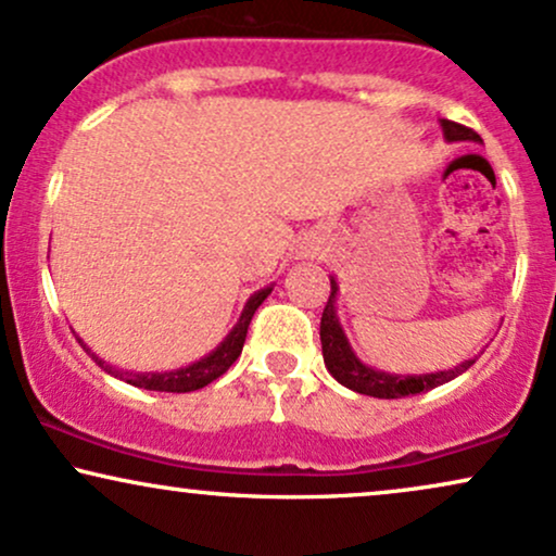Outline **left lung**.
Listing matches in <instances>:
<instances>
[{"instance_id":"1","label":"left lung","mask_w":556,"mask_h":556,"mask_svg":"<svg viewBox=\"0 0 556 556\" xmlns=\"http://www.w3.org/2000/svg\"><path fill=\"white\" fill-rule=\"evenodd\" d=\"M445 141H482L479 134L471 128L462 126L454 121H441ZM332 293L327 299L325 312H321V325H319V340H321V355H325L327 371L334 376V381H340L342 387L353 389V392L366 394V396H379V400H400V396H413L428 389L441 387V383L456 379L464 371H469V366H475L477 358H469L458 366L448 368V371H435V374H389L381 368L366 366L358 355L353 353L351 342L345 338L340 317H338V280L330 276Z\"/></svg>"}]
</instances>
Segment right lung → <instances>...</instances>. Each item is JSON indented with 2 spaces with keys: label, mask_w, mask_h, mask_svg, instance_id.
<instances>
[{
  "label": "right lung",
  "mask_w": 556,
  "mask_h": 556,
  "mask_svg": "<svg viewBox=\"0 0 556 556\" xmlns=\"http://www.w3.org/2000/svg\"><path fill=\"white\" fill-rule=\"evenodd\" d=\"M273 286H265V289H260L252 293L250 299H247L242 314H239L237 325L231 327V332L226 334V338L218 342V345L211 351L208 355H203L201 361L190 363V366H182V368H175V371H149V374H139V371H123V368H115L111 363H105L100 358L98 353H92L89 348L81 342V348L92 355V361L98 363L105 374L115 376V379L131 383V387H139V389H149V392H175V394H185V392H195V389H203L208 387L211 381H216L218 376L229 371V366L239 358V353H242L244 348V338H247V327H250L252 321V314L257 312V306L263 304V301L270 296Z\"/></svg>",
  "instance_id": "right-lung-1"
}]
</instances>
